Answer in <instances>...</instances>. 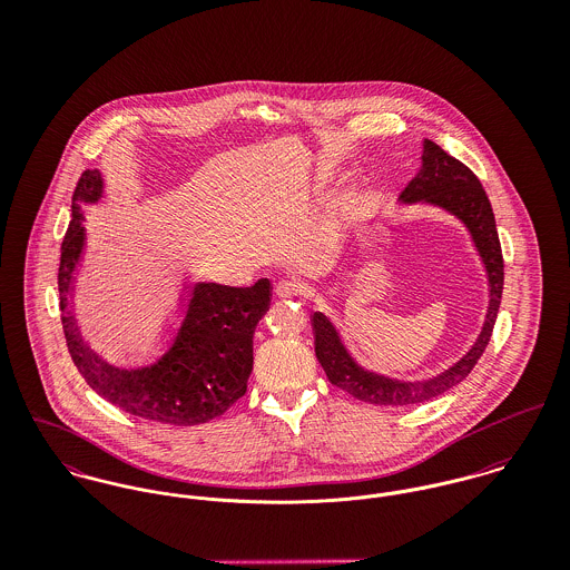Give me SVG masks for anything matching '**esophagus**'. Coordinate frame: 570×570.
I'll use <instances>...</instances> for the list:
<instances>
[{"instance_id":"34e87169","label":"esophagus","mask_w":570,"mask_h":570,"mask_svg":"<svg viewBox=\"0 0 570 570\" xmlns=\"http://www.w3.org/2000/svg\"><path fill=\"white\" fill-rule=\"evenodd\" d=\"M274 292H276V296H281V298H292V296H303V294L307 292V287H305L301 281L281 278V281H276Z\"/></svg>"}]
</instances>
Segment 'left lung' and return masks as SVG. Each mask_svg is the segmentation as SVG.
Masks as SVG:
<instances>
[{"mask_svg":"<svg viewBox=\"0 0 570 570\" xmlns=\"http://www.w3.org/2000/svg\"><path fill=\"white\" fill-rule=\"evenodd\" d=\"M421 160H423L421 170L407 181L406 188L400 195V202L404 204L421 202V204L439 206L465 224L488 272V316L474 346L452 368H448L445 373L432 380L402 382V380H393V377L362 368L342 344L331 321L325 314L316 312L312 316V325L316 333V357L323 364L328 382L346 391L355 400L377 404V406L423 404L461 384L472 373V368L476 366V362L488 348L493 323L498 316V307H500V298H502L504 261H502L493 210L483 184L465 164L445 154L432 140L423 142Z\"/></svg>","mask_w":570,"mask_h":570,"instance_id":"obj_1","label":"left lung"}]
</instances>
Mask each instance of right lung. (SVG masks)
Returning <instances> with one entry per match:
<instances>
[{
    "instance_id": "1",
    "label": "right lung",
    "mask_w": 570,
    "mask_h": 570,
    "mask_svg": "<svg viewBox=\"0 0 570 570\" xmlns=\"http://www.w3.org/2000/svg\"><path fill=\"white\" fill-rule=\"evenodd\" d=\"M100 195V173L85 170L72 197V222L61 245V323L72 362L91 391L134 416L170 425H197L224 414L247 391L254 362L252 337L269 309V281L261 278L252 287L197 283L184 323L156 364L136 371L107 364L82 342L77 321L68 312L72 272L85 245L81 204H96Z\"/></svg>"
}]
</instances>
